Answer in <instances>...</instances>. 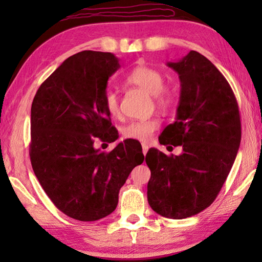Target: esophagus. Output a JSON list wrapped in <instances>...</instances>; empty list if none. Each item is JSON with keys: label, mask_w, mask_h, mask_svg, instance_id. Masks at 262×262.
Masks as SVG:
<instances>
[{"label": "esophagus", "mask_w": 262, "mask_h": 262, "mask_svg": "<svg viewBox=\"0 0 262 262\" xmlns=\"http://www.w3.org/2000/svg\"><path fill=\"white\" fill-rule=\"evenodd\" d=\"M148 150H149L148 144H147V143H142V151H143V154H144V155H147Z\"/></svg>", "instance_id": "1"}]
</instances>
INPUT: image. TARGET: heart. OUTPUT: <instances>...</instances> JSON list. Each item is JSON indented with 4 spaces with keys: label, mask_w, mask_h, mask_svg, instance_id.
Here are the masks:
<instances>
[{
    "label": "heart",
    "mask_w": 262,
    "mask_h": 262,
    "mask_svg": "<svg viewBox=\"0 0 262 262\" xmlns=\"http://www.w3.org/2000/svg\"><path fill=\"white\" fill-rule=\"evenodd\" d=\"M127 81L133 85L139 86L142 90L148 92L149 95L154 96L155 105L158 108L166 110L173 103L174 95L172 90L164 88L163 74L159 70L155 69L149 66H137L129 73ZM104 106L106 112L111 117L117 118L120 114V100L119 95L112 89L106 91L104 96ZM159 126V121L157 119H145V120H135L122 128V135L126 139L137 140V141H147L157 129Z\"/></svg>",
    "instance_id": "heart-1"
}]
</instances>
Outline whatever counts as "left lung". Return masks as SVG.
<instances>
[{"label":"left lung","mask_w":262,"mask_h":262,"mask_svg":"<svg viewBox=\"0 0 262 262\" xmlns=\"http://www.w3.org/2000/svg\"><path fill=\"white\" fill-rule=\"evenodd\" d=\"M178 73L180 98L173 123L159 143L181 145L179 156L151 148L148 202L167 219L183 220L205 210L219 195L236 159L242 139L241 115L227 79L200 53L167 62Z\"/></svg>","instance_id":"obj_1"}]
</instances>
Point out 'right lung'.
I'll list each match as a JSON object with an SVG mask.
<instances>
[{
  "label": "right lung",
  "mask_w": 262,
  "mask_h": 262,
  "mask_svg": "<svg viewBox=\"0 0 262 262\" xmlns=\"http://www.w3.org/2000/svg\"><path fill=\"white\" fill-rule=\"evenodd\" d=\"M120 68L112 53L83 51L68 57L43 82L31 107L30 158L34 174L57 209L92 222L113 212L119 190L143 163L141 144L120 142L104 106L107 81Z\"/></svg>",
  "instance_id": "obj_1"
}]
</instances>
